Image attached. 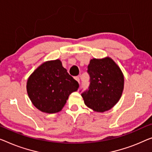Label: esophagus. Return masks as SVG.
I'll list each match as a JSON object with an SVG mask.
<instances>
[{
	"label": "esophagus",
	"mask_w": 152,
	"mask_h": 152,
	"mask_svg": "<svg viewBox=\"0 0 152 152\" xmlns=\"http://www.w3.org/2000/svg\"><path fill=\"white\" fill-rule=\"evenodd\" d=\"M75 79L78 81V83H80V78H79V77H75Z\"/></svg>",
	"instance_id": "esophagus-1"
}]
</instances>
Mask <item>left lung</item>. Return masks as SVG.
Here are the masks:
<instances>
[{"label":"left lung","instance_id":"left-lung-1","mask_svg":"<svg viewBox=\"0 0 152 152\" xmlns=\"http://www.w3.org/2000/svg\"><path fill=\"white\" fill-rule=\"evenodd\" d=\"M90 85L82 93L84 102L95 111L103 113L118 102L124 90L121 70L112 58H93L88 65Z\"/></svg>","mask_w":152,"mask_h":152}]
</instances>
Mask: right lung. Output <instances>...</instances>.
<instances>
[{"instance_id":"1","label":"right lung","mask_w":152,"mask_h":152,"mask_svg":"<svg viewBox=\"0 0 152 152\" xmlns=\"http://www.w3.org/2000/svg\"><path fill=\"white\" fill-rule=\"evenodd\" d=\"M78 83L67 73L60 60L49 61L37 67L27 80L26 89L33 105L42 112L61 111Z\"/></svg>"}]
</instances>
